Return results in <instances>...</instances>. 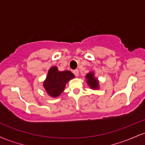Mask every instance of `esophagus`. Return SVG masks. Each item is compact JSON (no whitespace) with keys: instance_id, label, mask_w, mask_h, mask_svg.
I'll return each mask as SVG.
<instances>
[{"instance_id":"34e87169","label":"esophagus","mask_w":145,"mask_h":145,"mask_svg":"<svg viewBox=\"0 0 145 145\" xmlns=\"http://www.w3.org/2000/svg\"><path fill=\"white\" fill-rule=\"evenodd\" d=\"M73 73H74V74L76 76H79V71H78V69H75V70L73 71Z\"/></svg>"}]
</instances>
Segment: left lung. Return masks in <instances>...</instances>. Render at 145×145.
I'll return each instance as SVG.
<instances>
[{"label":"left lung","instance_id":"left-lung-1","mask_svg":"<svg viewBox=\"0 0 145 145\" xmlns=\"http://www.w3.org/2000/svg\"><path fill=\"white\" fill-rule=\"evenodd\" d=\"M86 78H87V82L89 85L93 89H98V81L94 78L93 73H89L86 75Z\"/></svg>","mask_w":145,"mask_h":145}]
</instances>
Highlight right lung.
Returning <instances> with one entry per match:
<instances>
[{"instance_id":"1","label":"right lung","mask_w":145,"mask_h":145,"mask_svg":"<svg viewBox=\"0 0 145 145\" xmlns=\"http://www.w3.org/2000/svg\"><path fill=\"white\" fill-rule=\"evenodd\" d=\"M74 77L71 71H59L57 67H52L48 71L44 86L51 97H58L64 90L66 83Z\"/></svg>"}]
</instances>
